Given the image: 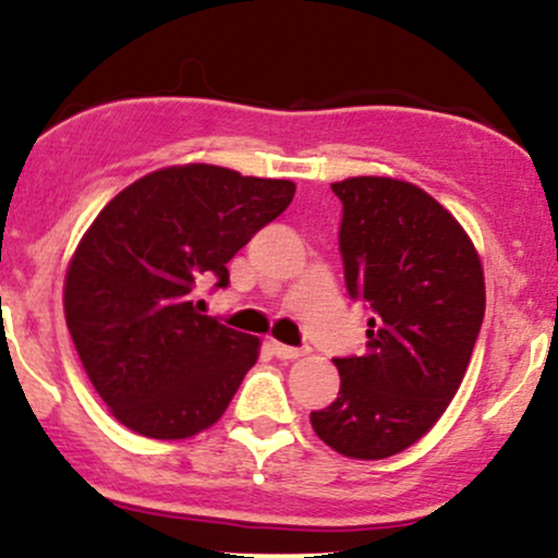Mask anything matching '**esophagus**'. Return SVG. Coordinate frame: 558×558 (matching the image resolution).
<instances>
[{
	"label": "esophagus",
	"instance_id": "obj_1",
	"mask_svg": "<svg viewBox=\"0 0 558 558\" xmlns=\"http://www.w3.org/2000/svg\"><path fill=\"white\" fill-rule=\"evenodd\" d=\"M268 347H271V352L279 360H298L305 355V350H300V347H290V344H281V342H271Z\"/></svg>",
	"mask_w": 558,
	"mask_h": 558
}]
</instances>
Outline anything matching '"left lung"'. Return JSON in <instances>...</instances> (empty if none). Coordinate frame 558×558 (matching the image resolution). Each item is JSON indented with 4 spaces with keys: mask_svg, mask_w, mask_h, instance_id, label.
<instances>
[{
    "mask_svg": "<svg viewBox=\"0 0 558 558\" xmlns=\"http://www.w3.org/2000/svg\"><path fill=\"white\" fill-rule=\"evenodd\" d=\"M352 300L371 307L363 355L333 357L339 397L311 412L324 444L384 460L434 428L460 389L486 313L475 245L421 187L391 177L333 182Z\"/></svg>",
    "mask_w": 558,
    "mask_h": 558,
    "instance_id": "8db88e82",
    "label": "left lung"
}]
</instances>
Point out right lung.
<instances>
[{
	"instance_id": "obj_1",
	"label": "right lung",
	"mask_w": 558,
	"mask_h": 558,
	"mask_svg": "<svg viewBox=\"0 0 558 558\" xmlns=\"http://www.w3.org/2000/svg\"><path fill=\"white\" fill-rule=\"evenodd\" d=\"M290 180L214 163L150 172L96 216L64 277V318L98 397L148 438L195 436L225 415L258 337L203 316L193 292L290 206Z\"/></svg>"
}]
</instances>
